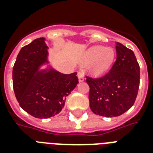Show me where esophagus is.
<instances>
[{"label":"esophagus","instance_id":"1","mask_svg":"<svg viewBox=\"0 0 153 153\" xmlns=\"http://www.w3.org/2000/svg\"><path fill=\"white\" fill-rule=\"evenodd\" d=\"M78 79H79V81L81 82L85 80V76H84V72L83 70H79L78 71Z\"/></svg>","mask_w":153,"mask_h":153}]
</instances>
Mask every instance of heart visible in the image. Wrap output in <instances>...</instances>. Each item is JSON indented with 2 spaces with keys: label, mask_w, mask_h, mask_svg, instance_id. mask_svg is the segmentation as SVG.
<instances>
[{
  "label": "heart",
  "mask_w": 153,
  "mask_h": 153,
  "mask_svg": "<svg viewBox=\"0 0 153 153\" xmlns=\"http://www.w3.org/2000/svg\"><path fill=\"white\" fill-rule=\"evenodd\" d=\"M114 56L115 54L112 48L96 46L87 51L83 62L89 64L95 61L93 66V72L96 76H102L106 73L111 68Z\"/></svg>",
  "instance_id": "1"
}]
</instances>
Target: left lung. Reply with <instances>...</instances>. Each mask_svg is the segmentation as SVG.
Here are the masks:
<instances>
[{
    "instance_id": "8db88e82",
    "label": "left lung",
    "mask_w": 153,
    "mask_h": 153,
    "mask_svg": "<svg viewBox=\"0 0 153 153\" xmlns=\"http://www.w3.org/2000/svg\"><path fill=\"white\" fill-rule=\"evenodd\" d=\"M117 58L102 76H86L89 106L97 115L117 117L131 107L140 87V65L132 51L116 42Z\"/></svg>"
}]
</instances>
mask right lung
<instances>
[{
	"label": "right lung",
	"mask_w": 153,
	"mask_h": 153,
	"mask_svg": "<svg viewBox=\"0 0 153 153\" xmlns=\"http://www.w3.org/2000/svg\"><path fill=\"white\" fill-rule=\"evenodd\" d=\"M44 39H36L22 48L13 68L16 98L24 111L38 119L59 114L78 83L76 72L63 74L53 69L38 72L40 65L47 62Z\"/></svg>",
	"instance_id": "obj_1"
}]
</instances>
